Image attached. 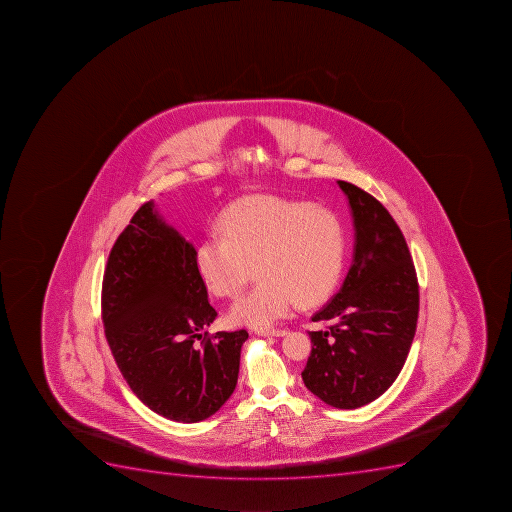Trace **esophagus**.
Instances as JSON below:
<instances>
[{
    "label": "esophagus",
    "instance_id": "1",
    "mask_svg": "<svg viewBox=\"0 0 512 512\" xmlns=\"http://www.w3.org/2000/svg\"><path fill=\"white\" fill-rule=\"evenodd\" d=\"M258 334L262 337H284L287 331L285 329H266V331H258Z\"/></svg>",
    "mask_w": 512,
    "mask_h": 512
}]
</instances>
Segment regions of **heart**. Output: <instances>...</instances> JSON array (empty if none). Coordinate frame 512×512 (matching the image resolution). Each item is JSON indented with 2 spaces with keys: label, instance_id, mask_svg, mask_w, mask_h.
<instances>
[{
  "label": "heart",
  "instance_id": "1",
  "mask_svg": "<svg viewBox=\"0 0 512 512\" xmlns=\"http://www.w3.org/2000/svg\"><path fill=\"white\" fill-rule=\"evenodd\" d=\"M220 235L202 241L196 267L207 290L235 298L254 277L259 282L230 310L238 326L267 329L292 306H316L331 297L345 264L339 217L310 202L256 194L222 212Z\"/></svg>",
  "mask_w": 512,
  "mask_h": 512
}]
</instances>
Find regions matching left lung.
<instances>
[{"label": "left lung", "mask_w": 512, "mask_h": 512, "mask_svg": "<svg viewBox=\"0 0 512 512\" xmlns=\"http://www.w3.org/2000/svg\"><path fill=\"white\" fill-rule=\"evenodd\" d=\"M355 228L344 285L314 314L311 355L301 373L314 396L358 408L383 396L399 376L417 331V272L407 241L386 207L358 186L337 181Z\"/></svg>", "instance_id": "obj_1"}]
</instances>
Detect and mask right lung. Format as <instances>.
<instances>
[{
	"label": "right lung",
	"instance_id": "right-lung-1",
	"mask_svg": "<svg viewBox=\"0 0 512 512\" xmlns=\"http://www.w3.org/2000/svg\"><path fill=\"white\" fill-rule=\"evenodd\" d=\"M215 318L194 246L154 201L142 204L108 256L102 319L116 365L152 412L196 423L232 396L248 332L209 335Z\"/></svg>",
	"mask_w": 512,
	"mask_h": 512
}]
</instances>
